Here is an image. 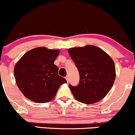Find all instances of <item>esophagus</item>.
<instances>
[{
    "mask_svg": "<svg viewBox=\"0 0 135 135\" xmlns=\"http://www.w3.org/2000/svg\"><path fill=\"white\" fill-rule=\"evenodd\" d=\"M65 78H66V81H67V82H69V76H66V77H65Z\"/></svg>",
    "mask_w": 135,
    "mask_h": 135,
    "instance_id": "34e87169",
    "label": "esophagus"
}]
</instances>
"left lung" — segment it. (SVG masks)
Wrapping results in <instances>:
<instances>
[{
  "label": "left lung",
  "mask_w": 135,
  "mask_h": 135,
  "mask_svg": "<svg viewBox=\"0 0 135 135\" xmlns=\"http://www.w3.org/2000/svg\"><path fill=\"white\" fill-rule=\"evenodd\" d=\"M80 74L78 85L69 88L74 98L85 104L103 99L111 89L115 78L114 62L102 49L88 45L68 50Z\"/></svg>",
  "instance_id": "8db88e82"
}]
</instances>
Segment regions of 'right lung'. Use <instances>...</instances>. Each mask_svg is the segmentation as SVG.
I'll return each mask as SVG.
<instances>
[{
	"instance_id": "right-lung-1",
	"label": "right lung",
	"mask_w": 135,
	"mask_h": 135,
	"mask_svg": "<svg viewBox=\"0 0 135 135\" xmlns=\"http://www.w3.org/2000/svg\"><path fill=\"white\" fill-rule=\"evenodd\" d=\"M59 54L58 50L36 47L27 51L16 63L15 79L25 97L35 103H47L54 99L61 85L66 83L54 65Z\"/></svg>"
}]
</instances>
